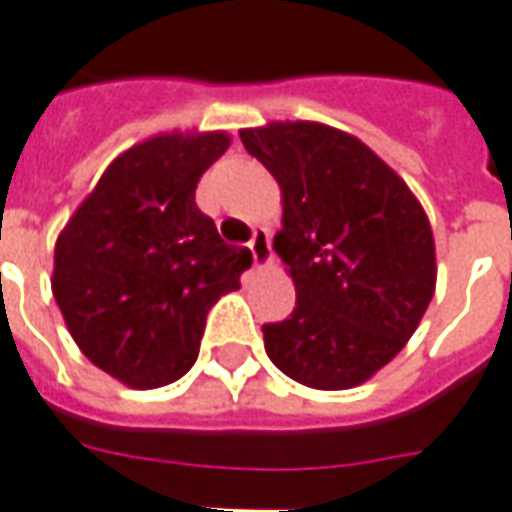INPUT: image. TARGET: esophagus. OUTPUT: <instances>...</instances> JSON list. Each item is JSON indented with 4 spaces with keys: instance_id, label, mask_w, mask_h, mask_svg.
Returning a JSON list of instances; mask_svg holds the SVG:
<instances>
[{
    "instance_id": "34e87169",
    "label": "esophagus",
    "mask_w": 512,
    "mask_h": 512,
    "mask_svg": "<svg viewBox=\"0 0 512 512\" xmlns=\"http://www.w3.org/2000/svg\"><path fill=\"white\" fill-rule=\"evenodd\" d=\"M248 248L250 253H253V262L259 264V267H262V264H270V259H273V245H270L267 228H256V231H253Z\"/></svg>"
}]
</instances>
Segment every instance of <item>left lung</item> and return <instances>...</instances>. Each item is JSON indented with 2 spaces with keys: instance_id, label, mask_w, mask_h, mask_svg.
Wrapping results in <instances>:
<instances>
[{
  "instance_id": "8db88e82",
  "label": "left lung",
  "mask_w": 512,
  "mask_h": 512,
  "mask_svg": "<svg viewBox=\"0 0 512 512\" xmlns=\"http://www.w3.org/2000/svg\"><path fill=\"white\" fill-rule=\"evenodd\" d=\"M239 140L284 195L275 237L297 303L262 325L267 355L311 389H353L411 339L436 289L427 215L394 170L322 123H270Z\"/></svg>"
}]
</instances>
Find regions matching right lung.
<instances>
[{
  "instance_id": "right-lung-1",
  "label": "right lung",
  "mask_w": 512,
  "mask_h": 512,
  "mask_svg": "<svg viewBox=\"0 0 512 512\" xmlns=\"http://www.w3.org/2000/svg\"><path fill=\"white\" fill-rule=\"evenodd\" d=\"M228 137L159 134L104 170L54 248L52 292L93 364L134 389L179 380L198 358L206 314L253 264L195 204Z\"/></svg>"
}]
</instances>
